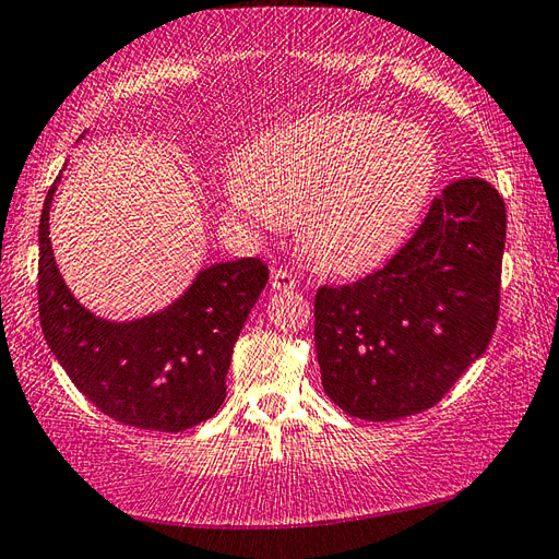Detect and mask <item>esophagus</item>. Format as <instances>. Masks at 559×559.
<instances>
[{
  "instance_id": "34e87169",
  "label": "esophagus",
  "mask_w": 559,
  "mask_h": 559,
  "mask_svg": "<svg viewBox=\"0 0 559 559\" xmlns=\"http://www.w3.org/2000/svg\"><path fill=\"white\" fill-rule=\"evenodd\" d=\"M271 286L273 290H293L296 288V276L288 269H273Z\"/></svg>"
}]
</instances>
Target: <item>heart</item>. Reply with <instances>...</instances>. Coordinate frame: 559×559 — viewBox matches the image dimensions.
Returning a JSON list of instances; mask_svg holds the SVG:
<instances>
[{
	"mask_svg": "<svg viewBox=\"0 0 559 559\" xmlns=\"http://www.w3.org/2000/svg\"><path fill=\"white\" fill-rule=\"evenodd\" d=\"M439 155L414 122L337 110L273 128L243 150L226 185L246 224H296L318 266L357 273L400 249L427 204Z\"/></svg>",
	"mask_w": 559,
	"mask_h": 559,
	"instance_id": "obj_1",
	"label": "heart"
}]
</instances>
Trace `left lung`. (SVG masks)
<instances>
[{"mask_svg":"<svg viewBox=\"0 0 559 559\" xmlns=\"http://www.w3.org/2000/svg\"><path fill=\"white\" fill-rule=\"evenodd\" d=\"M503 249V197L463 177L380 271L320 286L316 349L330 400L367 421L441 402L496 333Z\"/></svg>","mask_w":559,"mask_h":559,"instance_id":"obj_1","label":"left lung"}]
</instances>
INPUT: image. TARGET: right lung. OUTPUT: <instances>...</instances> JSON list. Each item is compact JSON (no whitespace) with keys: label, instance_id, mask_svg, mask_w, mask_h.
I'll use <instances>...</instances> for the list:
<instances>
[{"label":"right lung","instance_id":"1","mask_svg":"<svg viewBox=\"0 0 559 559\" xmlns=\"http://www.w3.org/2000/svg\"><path fill=\"white\" fill-rule=\"evenodd\" d=\"M59 182V179H56ZM46 194L39 222V320L46 345L91 404L128 427L185 431L219 412L234 343L266 288L261 259L214 263L163 313L108 323L66 288L53 261Z\"/></svg>","mask_w":559,"mask_h":559}]
</instances>
